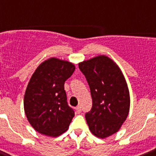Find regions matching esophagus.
Returning <instances> with one entry per match:
<instances>
[{"instance_id": "obj_1", "label": "esophagus", "mask_w": 156, "mask_h": 156, "mask_svg": "<svg viewBox=\"0 0 156 156\" xmlns=\"http://www.w3.org/2000/svg\"><path fill=\"white\" fill-rule=\"evenodd\" d=\"M76 112H77V113H81V112H82V109H81V107L80 106H78L76 107Z\"/></svg>"}]
</instances>
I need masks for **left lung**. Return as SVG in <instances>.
Returning <instances> with one entry per match:
<instances>
[{
    "instance_id": "8db88e82",
    "label": "left lung",
    "mask_w": 156,
    "mask_h": 156,
    "mask_svg": "<svg viewBox=\"0 0 156 156\" xmlns=\"http://www.w3.org/2000/svg\"><path fill=\"white\" fill-rule=\"evenodd\" d=\"M90 87L92 108L86 113L90 132L105 138L116 133L128 116L130 98L126 78L108 56L100 55L78 64Z\"/></svg>"
}]
</instances>
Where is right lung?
Segmentation results:
<instances>
[{
    "instance_id": "add662e5",
    "label": "right lung",
    "mask_w": 156,
    "mask_h": 156,
    "mask_svg": "<svg viewBox=\"0 0 156 156\" xmlns=\"http://www.w3.org/2000/svg\"><path fill=\"white\" fill-rule=\"evenodd\" d=\"M74 70L73 63L51 57L31 76L24 95V111L39 133L57 137L68 129L74 112L67 104L64 84Z\"/></svg>"
}]
</instances>
